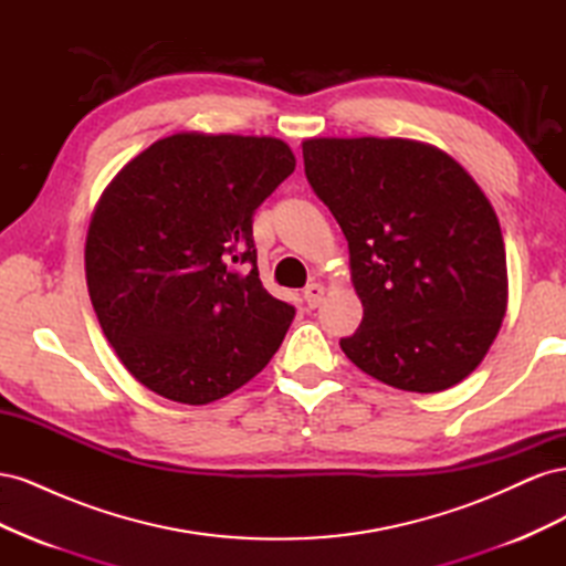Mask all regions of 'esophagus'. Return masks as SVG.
Masks as SVG:
<instances>
[{"label": "esophagus", "instance_id": "34e87169", "mask_svg": "<svg viewBox=\"0 0 566 566\" xmlns=\"http://www.w3.org/2000/svg\"><path fill=\"white\" fill-rule=\"evenodd\" d=\"M323 295H325V287L321 283H310L304 287V302L310 310H316V306L323 302Z\"/></svg>", "mask_w": 566, "mask_h": 566}]
</instances>
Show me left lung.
Wrapping results in <instances>:
<instances>
[{
    "label": "left lung",
    "mask_w": 566,
    "mask_h": 566,
    "mask_svg": "<svg viewBox=\"0 0 566 566\" xmlns=\"http://www.w3.org/2000/svg\"><path fill=\"white\" fill-rule=\"evenodd\" d=\"M304 175L349 243L364 321L349 361L432 394L482 364L507 306L499 217L447 153L410 139H306Z\"/></svg>",
    "instance_id": "1"
}]
</instances>
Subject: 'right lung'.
<instances>
[{
	"label": "right lung",
	"mask_w": 566,
	"mask_h": 566,
	"mask_svg": "<svg viewBox=\"0 0 566 566\" xmlns=\"http://www.w3.org/2000/svg\"><path fill=\"white\" fill-rule=\"evenodd\" d=\"M295 169L273 136L181 132L129 160L101 196L84 245L111 347L160 397L202 406L276 354L295 306L256 269L254 210Z\"/></svg>",
	"instance_id": "obj_1"
}]
</instances>
